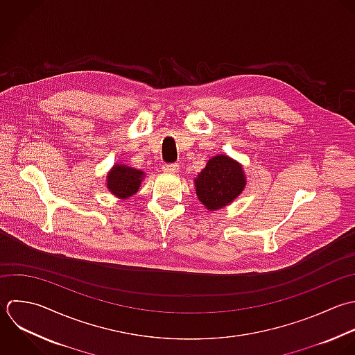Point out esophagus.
<instances>
[{
  "label": "esophagus",
  "mask_w": 355,
  "mask_h": 355,
  "mask_svg": "<svg viewBox=\"0 0 355 355\" xmlns=\"http://www.w3.org/2000/svg\"><path fill=\"white\" fill-rule=\"evenodd\" d=\"M164 173H177L180 170V166L178 163H168V164H164L163 168H162Z\"/></svg>",
  "instance_id": "esophagus-1"
}]
</instances>
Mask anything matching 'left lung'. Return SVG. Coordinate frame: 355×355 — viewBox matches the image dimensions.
<instances>
[{
  "label": "left lung",
  "instance_id": "obj_1",
  "mask_svg": "<svg viewBox=\"0 0 355 355\" xmlns=\"http://www.w3.org/2000/svg\"><path fill=\"white\" fill-rule=\"evenodd\" d=\"M245 187L246 177L242 166L227 155L211 157L195 178L196 195L210 211L232 203Z\"/></svg>",
  "mask_w": 355,
  "mask_h": 355
}]
</instances>
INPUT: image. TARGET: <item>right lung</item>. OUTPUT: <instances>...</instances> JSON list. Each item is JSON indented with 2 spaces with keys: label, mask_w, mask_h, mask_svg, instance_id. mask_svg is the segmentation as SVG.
<instances>
[{
  "label": "right lung",
  "mask_w": 355,
  "mask_h": 355,
  "mask_svg": "<svg viewBox=\"0 0 355 355\" xmlns=\"http://www.w3.org/2000/svg\"><path fill=\"white\" fill-rule=\"evenodd\" d=\"M145 173L124 164H114L107 173L106 187L119 199H128L138 192Z\"/></svg>",
  "instance_id": "right-lung-1"
}]
</instances>
